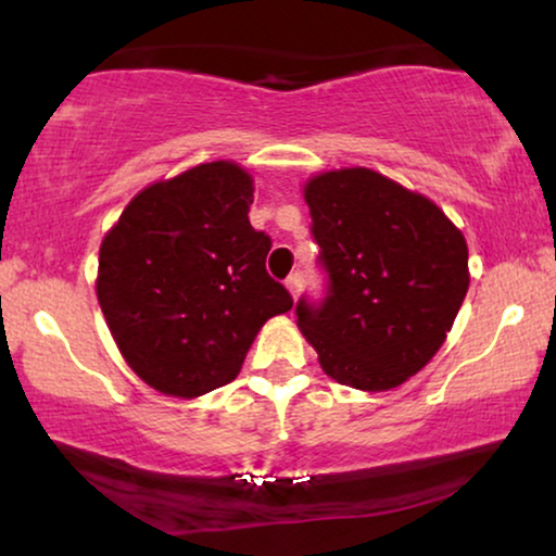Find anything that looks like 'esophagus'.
Returning a JSON list of instances; mask_svg holds the SVG:
<instances>
[{
	"mask_svg": "<svg viewBox=\"0 0 556 556\" xmlns=\"http://www.w3.org/2000/svg\"><path fill=\"white\" fill-rule=\"evenodd\" d=\"M301 283H303V273L301 270H293L291 276L286 278V288H288V291H291L293 299L301 293Z\"/></svg>",
	"mask_w": 556,
	"mask_h": 556,
	"instance_id": "34e87169",
	"label": "esophagus"
}]
</instances>
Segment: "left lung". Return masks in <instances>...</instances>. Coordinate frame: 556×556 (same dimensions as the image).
I'll list each match as a JSON object with an SVG mask.
<instances>
[{
  "label": "left lung",
  "mask_w": 556,
  "mask_h": 556,
  "mask_svg": "<svg viewBox=\"0 0 556 556\" xmlns=\"http://www.w3.org/2000/svg\"><path fill=\"white\" fill-rule=\"evenodd\" d=\"M324 299L301 295L299 329L326 375L392 390L428 364L468 293V245L428 197L371 169L318 174L303 189Z\"/></svg>",
  "instance_id": "obj_1"
}]
</instances>
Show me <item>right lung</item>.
<instances>
[{
  "label": "right lung",
  "mask_w": 556,
  "mask_h": 556,
  "mask_svg": "<svg viewBox=\"0 0 556 556\" xmlns=\"http://www.w3.org/2000/svg\"><path fill=\"white\" fill-rule=\"evenodd\" d=\"M253 179L232 162L200 164L134 197L105 235L98 303L136 375L174 397L238 377L270 316L291 311L265 270L270 235L250 225Z\"/></svg>",
  "instance_id": "1"
}]
</instances>
